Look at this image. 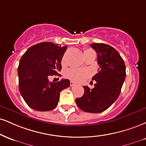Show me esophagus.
Instances as JSON below:
<instances>
[{
	"instance_id": "esophagus-1",
	"label": "esophagus",
	"mask_w": 146,
	"mask_h": 146,
	"mask_svg": "<svg viewBox=\"0 0 146 146\" xmlns=\"http://www.w3.org/2000/svg\"><path fill=\"white\" fill-rule=\"evenodd\" d=\"M75 85H76V84H75L74 82H73V81H71V82H70V86H73Z\"/></svg>"
}]
</instances>
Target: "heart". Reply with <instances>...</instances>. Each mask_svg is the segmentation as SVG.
I'll use <instances>...</instances> for the list:
<instances>
[{
	"label": "heart",
	"instance_id": "heart-1",
	"mask_svg": "<svg viewBox=\"0 0 146 146\" xmlns=\"http://www.w3.org/2000/svg\"><path fill=\"white\" fill-rule=\"evenodd\" d=\"M94 52L91 49H85L84 50V55H86L88 54L92 53ZM62 62H64V56L63 57L62 60ZM64 75L66 78H67L70 80L75 81V82H83L86 79L88 78L90 76V73L86 70L83 69H78V68H69V69L66 70L64 73Z\"/></svg>",
	"mask_w": 146,
	"mask_h": 146
}]
</instances>
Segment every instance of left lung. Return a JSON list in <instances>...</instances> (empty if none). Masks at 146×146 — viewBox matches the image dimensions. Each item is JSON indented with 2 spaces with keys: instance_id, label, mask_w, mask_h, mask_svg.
<instances>
[{
  "instance_id": "1",
  "label": "left lung",
  "mask_w": 146,
  "mask_h": 146,
  "mask_svg": "<svg viewBox=\"0 0 146 146\" xmlns=\"http://www.w3.org/2000/svg\"><path fill=\"white\" fill-rule=\"evenodd\" d=\"M97 54L98 73L92 78L94 88L84 86V95L75 100L82 111L101 113L116 101L126 78V66L118 52L105 43H91Z\"/></svg>"
}]
</instances>
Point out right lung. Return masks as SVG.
<instances>
[{"label":"right lung","mask_w":146,"mask_h":146,"mask_svg":"<svg viewBox=\"0 0 146 146\" xmlns=\"http://www.w3.org/2000/svg\"><path fill=\"white\" fill-rule=\"evenodd\" d=\"M67 47L43 42L29 47L21 58L17 73L19 90L31 108L45 111L57 106L60 93L70 86L68 80L51 82L50 75H60L61 60Z\"/></svg>","instance_id":"1"}]
</instances>
